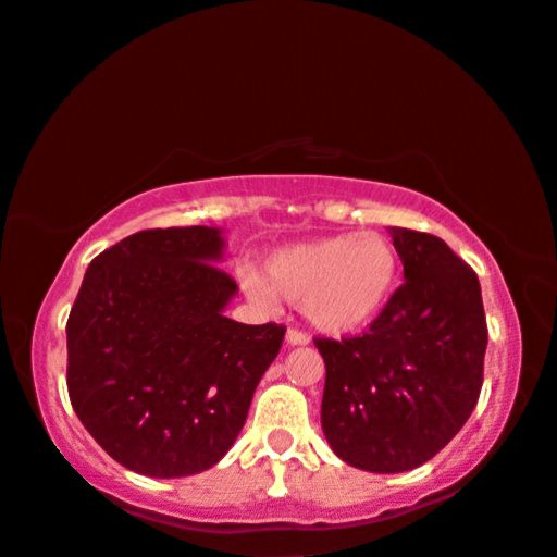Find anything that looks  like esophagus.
<instances>
[{
	"mask_svg": "<svg viewBox=\"0 0 557 557\" xmlns=\"http://www.w3.org/2000/svg\"><path fill=\"white\" fill-rule=\"evenodd\" d=\"M285 341H287V346H308L310 343L308 335H305L302 331H295V327H289Z\"/></svg>",
	"mask_w": 557,
	"mask_h": 557,
	"instance_id": "1",
	"label": "esophagus"
}]
</instances>
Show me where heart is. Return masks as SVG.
<instances>
[{
    "label": "heart",
    "mask_w": 557,
    "mask_h": 557,
    "mask_svg": "<svg viewBox=\"0 0 557 557\" xmlns=\"http://www.w3.org/2000/svg\"><path fill=\"white\" fill-rule=\"evenodd\" d=\"M401 257L381 232L331 234L277 247L262 264V280L242 277L255 300L272 295L300 302L302 315L327 335L363 331L396 295Z\"/></svg>",
    "instance_id": "obj_1"
}]
</instances>
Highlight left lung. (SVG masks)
I'll return each instance as SVG.
<instances>
[{
	"label": "left lung",
	"mask_w": 557,
	"mask_h": 557,
	"mask_svg": "<svg viewBox=\"0 0 557 557\" xmlns=\"http://www.w3.org/2000/svg\"><path fill=\"white\" fill-rule=\"evenodd\" d=\"M388 234L406 280L388 308L358 338L315 341L327 444L375 474L417 469L459 434L480 398L487 350L474 270L434 234Z\"/></svg>",
	"instance_id": "8db88e82"
}]
</instances>
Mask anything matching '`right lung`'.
<instances>
[{"instance_id": "add662e5", "label": "right lung", "mask_w": 557, "mask_h": 557, "mask_svg": "<svg viewBox=\"0 0 557 557\" xmlns=\"http://www.w3.org/2000/svg\"><path fill=\"white\" fill-rule=\"evenodd\" d=\"M224 249L219 226L146 230L85 272L67 318L70 404L131 472L176 480L214 467L280 354L285 327L224 315L239 293L216 268Z\"/></svg>"}]
</instances>
